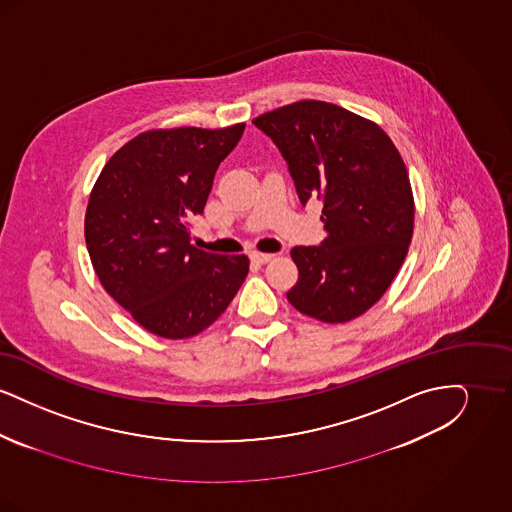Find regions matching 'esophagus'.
<instances>
[{
	"label": "esophagus",
	"mask_w": 512,
	"mask_h": 512,
	"mask_svg": "<svg viewBox=\"0 0 512 512\" xmlns=\"http://www.w3.org/2000/svg\"><path fill=\"white\" fill-rule=\"evenodd\" d=\"M274 255L272 253H259V251H253L251 253V261L257 263V265H265L268 261H272Z\"/></svg>",
	"instance_id": "esophagus-1"
}]
</instances>
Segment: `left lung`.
Masks as SVG:
<instances>
[{
  "label": "left lung",
  "mask_w": 512,
  "mask_h": 512,
  "mask_svg": "<svg viewBox=\"0 0 512 512\" xmlns=\"http://www.w3.org/2000/svg\"><path fill=\"white\" fill-rule=\"evenodd\" d=\"M253 124L282 153L301 205L322 201L328 238L297 245L293 307L338 324L366 313L390 288L413 238L409 174L390 136L334 103L303 99Z\"/></svg>",
  "instance_id": "8db88e82"
}]
</instances>
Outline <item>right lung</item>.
<instances>
[{
  "instance_id": "right-lung-1",
  "label": "right lung",
  "mask_w": 512,
  "mask_h": 512,
  "mask_svg": "<svg viewBox=\"0 0 512 512\" xmlns=\"http://www.w3.org/2000/svg\"><path fill=\"white\" fill-rule=\"evenodd\" d=\"M245 124L149 130L109 159L84 234L101 286L151 334L192 338L226 311L249 272L245 255L190 244L220 163Z\"/></svg>"
}]
</instances>
